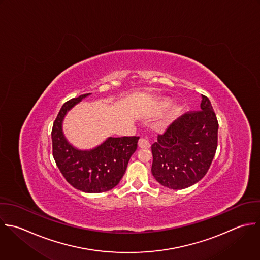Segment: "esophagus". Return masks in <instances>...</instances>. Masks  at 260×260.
I'll list each match as a JSON object with an SVG mask.
<instances>
[{"label": "esophagus", "mask_w": 260, "mask_h": 260, "mask_svg": "<svg viewBox=\"0 0 260 260\" xmlns=\"http://www.w3.org/2000/svg\"><path fill=\"white\" fill-rule=\"evenodd\" d=\"M150 146H151V144H150V142L147 139L141 138L139 140V147L141 149H148V148H150Z\"/></svg>", "instance_id": "obj_1"}]
</instances>
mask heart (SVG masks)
Masks as SVG:
<instances>
[{
    "label": "heart",
    "instance_id": "1",
    "mask_svg": "<svg viewBox=\"0 0 260 260\" xmlns=\"http://www.w3.org/2000/svg\"><path fill=\"white\" fill-rule=\"evenodd\" d=\"M162 105H163V107H167L169 105V101H164Z\"/></svg>",
    "mask_w": 260,
    "mask_h": 260
}]
</instances>
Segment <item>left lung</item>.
I'll return each instance as SVG.
<instances>
[{
  "mask_svg": "<svg viewBox=\"0 0 260 260\" xmlns=\"http://www.w3.org/2000/svg\"><path fill=\"white\" fill-rule=\"evenodd\" d=\"M218 120L208 97L201 110L175 119L152 145V174L163 186L183 189L208 172L218 146Z\"/></svg>",
  "mask_w": 260,
  "mask_h": 260,
  "instance_id": "1",
  "label": "left lung"
}]
</instances>
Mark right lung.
Segmentation results:
<instances>
[{"label": "right lung", "instance_id": "1", "mask_svg": "<svg viewBox=\"0 0 260 260\" xmlns=\"http://www.w3.org/2000/svg\"><path fill=\"white\" fill-rule=\"evenodd\" d=\"M89 95L91 93L73 98L60 108L51 132L52 155L59 171L73 187L87 193H99L119 183L140 138L109 137L89 150L73 146L64 137L62 122L68 112Z\"/></svg>", "mask_w": 260, "mask_h": 260}]
</instances>
